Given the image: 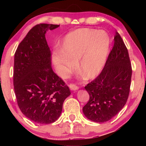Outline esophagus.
<instances>
[{
    "label": "esophagus",
    "instance_id": "obj_1",
    "mask_svg": "<svg viewBox=\"0 0 146 146\" xmlns=\"http://www.w3.org/2000/svg\"><path fill=\"white\" fill-rule=\"evenodd\" d=\"M69 87H70V89L71 90H73V91H76L78 89V86H76L75 84H70L69 85Z\"/></svg>",
    "mask_w": 146,
    "mask_h": 146
}]
</instances>
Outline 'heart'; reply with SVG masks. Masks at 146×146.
<instances>
[{"instance_id":"heart-1","label":"heart","mask_w":146,"mask_h":146,"mask_svg":"<svg viewBox=\"0 0 146 146\" xmlns=\"http://www.w3.org/2000/svg\"><path fill=\"white\" fill-rule=\"evenodd\" d=\"M111 40L107 32L81 28L71 32L64 38L62 52L53 56L58 73L65 77L78 60V68L86 78L95 77L105 66L110 54Z\"/></svg>"}]
</instances>
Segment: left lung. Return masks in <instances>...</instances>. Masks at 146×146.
Returning a JSON list of instances; mask_svg holds the SVG:
<instances>
[{
	"instance_id": "1",
	"label": "left lung",
	"mask_w": 146,
	"mask_h": 146,
	"mask_svg": "<svg viewBox=\"0 0 146 146\" xmlns=\"http://www.w3.org/2000/svg\"><path fill=\"white\" fill-rule=\"evenodd\" d=\"M104 67L95 80L85 86L90 100L83 107L89 120L105 122L117 115L129 97L131 64L127 49L118 32Z\"/></svg>"
}]
</instances>
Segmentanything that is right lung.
I'll list each match as a JSON object with an SVG mask.
<instances>
[{
	"mask_svg": "<svg viewBox=\"0 0 146 146\" xmlns=\"http://www.w3.org/2000/svg\"><path fill=\"white\" fill-rule=\"evenodd\" d=\"M56 24L31 28L15 53L13 86L22 113L34 122L47 124L58 119L71 92L51 68V51L45 34Z\"/></svg>",
	"mask_w": 146,
	"mask_h": 146,
	"instance_id": "1",
	"label": "right lung"
}]
</instances>
